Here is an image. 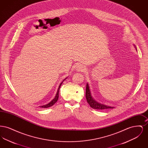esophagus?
Here are the masks:
<instances>
[{
	"mask_svg": "<svg viewBox=\"0 0 148 148\" xmlns=\"http://www.w3.org/2000/svg\"><path fill=\"white\" fill-rule=\"evenodd\" d=\"M76 69L77 71H84L86 70V68L82 64H77Z\"/></svg>",
	"mask_w": 148,
	"mask_h": 148,
	"instance_id": "obj_1",
	"label": "esophagus"
}]
</instances>
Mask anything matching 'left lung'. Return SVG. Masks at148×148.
<instances>
[{"mask_svg": "<svg viewBox=\"0 0 148 148\" xmlns=\"http://www.w3.org/2000/svg\"><path fill=\"white\" fill-rule=\"evenodd\" d=\"M134 48H135L136 50H137L136 47L134 45ZM85 97L87 100L88 103L89 104V106L92 107V108L95 109H109V108H113V106H110L104 105L103 104H101L97 101L93 97H92L91 91L90 90V87L88 83H86V92H85Z\"/></svg>", "mask_w": 148, "mask_h": 148, "instance_id": "8db88e82", "label": "left lung"}]
</instances>
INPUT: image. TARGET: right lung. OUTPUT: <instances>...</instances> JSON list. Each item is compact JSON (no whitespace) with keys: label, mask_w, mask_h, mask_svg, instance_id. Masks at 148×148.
Instances as JSON below:
<instances>
[{"label":"right lung","mask_w":148,"mask_h":148,"mask_svg":"<svg viewBox=\"0 0 148 148\" xmlns=\"http://www.w3.org/2000/svg\"><path fill=\"white\" fill-rule=\"evenodd\" d=\"M67 79V77H66L65 79H64L63 80V82H62V83L59 85V87H58V90H57V92H56V97H54V98L50 102H49V103H48L47 104H45V105H44V106H40V107L44 108H49V107H50V106H53V105L56 103V101H57V100H58V98H59V92L60 88L61 85L62 84V83H63L65 79Z\"/></svg>","instance_id":"obj_1"}]
</instances>
